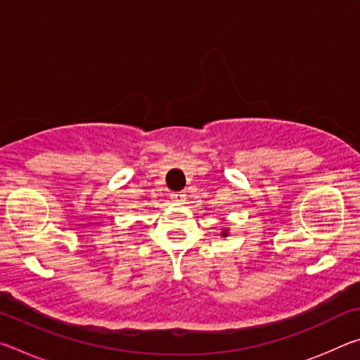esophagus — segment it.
Returning <instances> with one entry per match:
<instances>
[{
  "instance_id": "obj_1",
  "label": "esophagus",
  "mask_w": 360,
  "mask_h": 360,
  "mask_svg": "<svg viewBox=\"0 0 360 360\" xmlns=\"http://www.w3.org/2000/svg\"><path fill=\"white\" fill-rule=\"evenodd\" d=\"M169 197H172V200L176 203H184L186 202V193L184 192H173L172 195H169Z\"/></svg>"
}]
</instances>
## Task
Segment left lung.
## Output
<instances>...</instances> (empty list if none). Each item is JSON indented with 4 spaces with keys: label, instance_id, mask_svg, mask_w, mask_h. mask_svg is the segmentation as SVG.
Listing matches in <instances>:
<instances>
[{
    "label": "left lung",
    "instance_id": "8db88e82",
    "mask_svg": "<svg viewBox=\"0 0 360 360\" xmlns=\"http://www.w3.org/2000/svg\"><path fill=\"white\" fill-rule=\"evenodd\" d=\"M221 236H222V238H225V236H229V229H222L221 230Z\"/></svg>",
    "mask_w": 360,
    "mask_h": 360
}]
</instances>
